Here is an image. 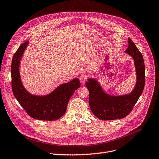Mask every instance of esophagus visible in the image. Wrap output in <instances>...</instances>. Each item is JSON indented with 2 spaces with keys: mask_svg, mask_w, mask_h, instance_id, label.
<instances>
[{
  "mask_svg": "<svg viewBox=\"0 0 159 159\" xmlns=\"http://www.w3.org/2000/svg\"><path fill=\"white\" fill-rule=\"evenodd\" d=\"M79 79L80 80V82L81 84L84 85L86 81V80H87V75L85 74H83V75H81L79 77Z\"/></svg>",
  "mask_w": 159,
  "mask_h": 159,
  "instance_id": "1",
  "label": "esophagus"
}]
</instances>
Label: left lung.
Returning <instances> with one entry per match:
<instances>
[{"mask_svg":"<svg viewBox=\"0 0 159 159\" xmlns=\"http://www.w3.org/2000/svg\"><path fill=\"white\" fill-rule=\"evenodd\" d=\"M125 51L133 59L137 81L132 91L127 94L114 96L106 93L96 78H89L86 87L89 91V106L93 114L102 120L124 118L129 114L141 96L145 84L143 58L133 41L128 38Z\"/></svg>","mask_w":159,"mask_h":159,"instance_id":"obj_1","label":"left lung"}]
</instances>
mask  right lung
Returning <instances> with one entry per match:
<instances>
[{
    "instance_id": "obj_1",
    "label": "right lung",
    "mask_w": 159,
    "mask_h": 159,
    "mask_svg": "<svg viewBox=\"0 0 159 159\" xmlns=\"http://www.w3.org/2000/svg\"><path fill=\"white\" fill-rule=\"evenodd\" d=\"M29 42H25L14 54L11 66L13 93L29 116L39 120H56L66 112L67 104L75 90L80 87L78 78L59 85L51 93L45 95L31 94L22 84L20 64Z\"/></svg>"
}]
</instances>
